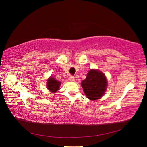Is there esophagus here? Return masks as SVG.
<instances>
[{"label":"esophagus","instance_id":"34e87169","mask_svg":"<svg viewBox=\"0 0 147 147\" xmlns=\"http://www.w3.org/2000/svg\"><path fill=\"white\" fill-rule=\"evenodd\" d=\"M69 80H70L71 82H74V81H75L74 77L73 76H69Z\"/></svg>","mask_w":147,"mask_h":147}]
</instances>
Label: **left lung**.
<instances>
[{"label":"left lung","instance_id":"obj_1","mask_svg":"<svg viewBox=\"0 0 147 147\" xmlns=\"http://www.w3.org/2000/svg\"><path fill=\"white\" fill-rule=\"evenodd\" d=\"M81 85L88 99L96 100L103 96L107 86V81L102 72L97 69H90L86 78L81 82Z\"/></svg>","mask_w":147,"mask_h":147}]
</instances>
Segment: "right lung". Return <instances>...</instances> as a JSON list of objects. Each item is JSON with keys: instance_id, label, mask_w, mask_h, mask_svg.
<instances>
[{"instance_id": "obj_1", "label": "right lung", "mask_w": 147, "mask_h": 147, "mask_svg": "<svg viewBox=\"0 0 147 147\" xmlns=\"http://www.w3.org/2000/svg\"><path fill=\"white\" fill-rule=\"evenodd\" d=\"M61 85V82L55 80L53 76H51L47 80V88L49 91L53 93H55L57 92V90L59 89L60 86Z\"/></svg>"}]
</instances>
